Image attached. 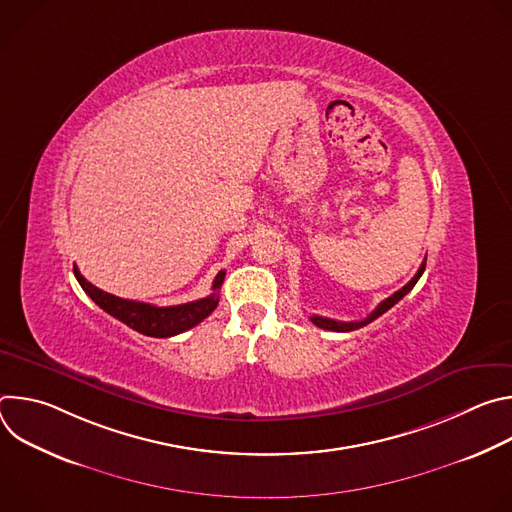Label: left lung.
Instances as JSON below:
<instances>
[{
  "instance_id": "8db88e82",
  "label": "left lung",
  "mask_w": 512,
  "mask_h": 512,
  "mask_svg": "<svg viewBox=\"0 0 512 512\" xmlns=\"http://www.w3.org/2000/svg\"><path fill=\"white\" fill-rule=\"evenodd\" d=\"M423 269H425V261L421 263V267H419V271L413 275V279L407 283V285H403L399 291H395L393 296H389L387 300H383L367 318L364 320H360V322H338V320H330V318H322V316H312L310 320L318 326V328H324V330H332V332H350V330H356V328H362V326H367V324H371L373 320H377L379 316H383L387 310H391L399 300H403L409 291L413 289V285L419 281V277H421V273H423Z\"/></svg>"
}]
</instances>
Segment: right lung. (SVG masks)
Wrapping results in <instances>:
<instances>
[{
  "label": "right lung",
  "instance_id": "add662e5",
  "mask_svg": "<svg viewBox=\"0 0 512 512\" xmlns=\"http://www.w3.org/2000/svg\"><path fill=\"white\" fill-rule=\"evenodd\" d=\"M75 277L79 279L81 287L87 291L89 298L103 308L107 314H111L113 318H117L119 322L127 324L129 328H133L139 334L145 336H154V338H170L176 336L180 332H186L190 328H194L196 324H200L206 316L212 314V310L218 306V294L216 291L221 289L223 279H225V271H218V275L212 281V289L214 294L196 300V302H188V304H180V306H168V308H158L152 304H143V302H133V300H123L117 296L107 294V291L95 287L91 281H87L81 271L75 265Z\"/></svg>",
  "mask_w": 512,
  "mask_h": 512
}]
</instances>
